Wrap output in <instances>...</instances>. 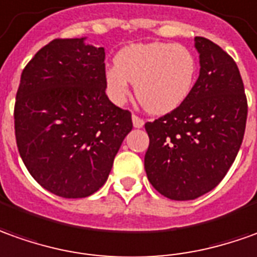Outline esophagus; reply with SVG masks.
<instances>
[{
  "label": "esophagus",
  "mask_w": 257,
  "mask_h": 257,
  "mask_svg": "<svg viewBox=\"0 0 257 257\" xmlns=\"http://www.w3.org/2000/svg\"><path fill=\"white\" fill-rule=\"evenodd\" d=\"M132 123H134L135 128H143L145 121H143L142 118H139L138 115H132Z\"/></svg>",
  "instance_id": "esophagus-1"
}]
</instances>
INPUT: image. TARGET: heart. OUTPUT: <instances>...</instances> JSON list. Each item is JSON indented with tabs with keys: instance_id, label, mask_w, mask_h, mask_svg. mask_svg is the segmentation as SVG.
I'll return each instance as SVG.
<instances>
[{
	"instance_id": "heart-1",
	"label": "heart",
	"mask_w": 257,
	"mask_h": 257,
	"mask_svg": "<svg viewBox=\"0 0 257 257\" xmlns=\"http://www.w3.org/2000/svg\"><path fill=\"white\" fill-rule=\"evenodd\" d=\"M198 64L184 45L151 42L126 46L115 56V66L106 69L109 98L122 105L135 84L141 105L151 114L163 115L179 108L194 88Z\"/></svg>"
}]
</instances>
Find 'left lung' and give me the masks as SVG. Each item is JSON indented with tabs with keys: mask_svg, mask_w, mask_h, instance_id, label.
<instances>
[{
	"mask_svg": "<svg viewBox=\"0 0 257 257\" xmlns=\"http://www.w3.org/2000/svg\"><path fill=\"white\" fill-rule=\"evenodd\" d=\"M200 76L174 111L146 122L145 170L162 195L195 200L215 188L238 155L247 102L238 66L214 42L197 36Z\"/></svg>",
	"mask_w": 257,
	"mask_h": 257,
	"instance_id": "obj_1",
	"label": "left lung"
}]
</instances>
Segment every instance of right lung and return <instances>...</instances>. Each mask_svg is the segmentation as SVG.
<instances>
[{"instance_id":"add662e5","label":"right lung","mask_w":257,"mask_h":257,"mask_svg":"<svg viewBox=\"0 0 257 257\" xmlns=\"http://www.w3.org/2000/svg\"><path fill=\"white\" fill-rule=\"evenodd\" d=\"M105 50L85 38L55 39L22 71L15 136L28 172L63 198H84L105 184L132 131L131 112L105 94Z\"/></svg>"}]
</instances>
